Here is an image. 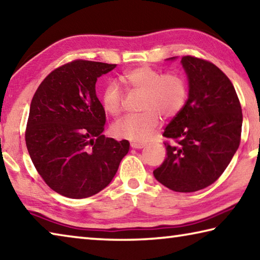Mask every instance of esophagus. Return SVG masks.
<instances>
[{
  "mask_svg": "<svg viewBox=\"0 0 260 260\" xmlns=\"http://www.w3.org/2000/svg\"><path fill=\"white\" fill-rule=\"evenodd\" d=\"M131 147L133 149H143L146 147V144L144 143H131Z\"/></svg>",
  "mask_w": 260,
  "mask_h": 260,
  "instance_id": "obj_1",
  "label": "esophagus"
}]
</instances>
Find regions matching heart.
Instances as JSON below:
<instances>
[{"instance_id": "b5f03b06", "label": "heart", "mask_w": 260, "mask_h": 260, "mask_svg": "<svg viewBox=\"0 0 260 260\" xmlns=\"http://www.w3.org/2000/svg\"><path fill=\"white\" fill-rule=\"evenodd\" d=\"M125 80L135 90L144 93L141 105L143 113L128 116L114 122L116 138L144 142L160 125V117L171 119L178 116L187 101V82L178 73H166L151 67H140L125 73ZM124 94L117 82H109L102 94L105 112L118 116L122 111Z\"/></svg>"}]
</instances>
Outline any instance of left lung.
<instances>
[{"mask_svg": "<svg viewBox=\"0 0 260 260\" xmlns=\"http://www.w3.org/2000/svg\"><path fill=\"white\" fill-rule=\"evenodd\" d=\"M171 57L167 60H174ZM188 100L164 129L166 155L153 171L171 190L192 192L212 184L240 146L242 109L230 79L214 64L183 56Z\"/></svg>", "mask_w": 260, "mask_h": 260, "instance_id": "left-lung-1", "label": "left lung"}]
</instances>
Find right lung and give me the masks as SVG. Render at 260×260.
Listing matches in <instances>:
<instances>
[{
    "label": "right lung",
    "instance_id": "add662e5",
    "mask_svg": "<svg viewBox=\"0 0 260 260\" xmlns=\"http://www.w3.org/2000/svg\"><path fill=\"white\" fill-rule=\"evenodd\" d=\"M114 68L71 61L52 71L30 102L25 134L30 159L48 186L69 199L103 190L129 150L127 140L103 135L107 119L95 85Z\"/></svg>",
    "mask_w": 260,
    "mask_h": 260
}]
</instances>
